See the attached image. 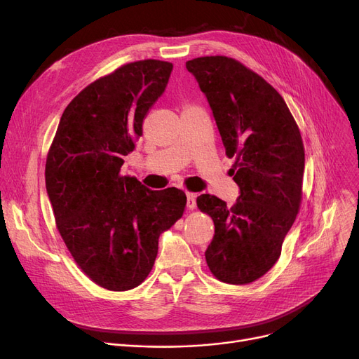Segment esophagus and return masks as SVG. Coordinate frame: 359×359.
<instances>
[{
  "label": "esophagus",
  "mask_w": 359,
  "mask_h": 359,
  "mask_svg": "<svg viewBox=\"0 0 359 359\" xmlns=\"http://www.w3.org/2000/svg\"><path fill=\"white\" fill-rule=\"evenodd\" d=\"M196 198H197V194L187 193V208H189L190 210L196 209Z\"/></svg>",
  "instance_id": "1"
}]
</instances>
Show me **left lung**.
Masks as SVG:
<instances>
[{
	"instance_id": "1",
	"label": "left lung",
	"mask_w": 359,
	"mask_h": 359,
	"mask_svg": "<svg viewBox=\"0 0 359 359\" xmlns=\"http://www.w3.org/2000/svg\"><path fill=\"white\" fill-rule=\"evenodd\" d=\"M206 95L240 187L232 208L201 194L197 206L215 224L206 252L213 276L231 285L257 280L275 266L302 198L305 153L283 97L257 73L228 57L185 62Z\"/></svg>"
}]
</instances>
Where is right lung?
Returning a JSON list of instances; mask_svg holds the SVG:
<instances>
[{
    "mask_svg": "<svg viewBox=\"0 0 359 359\" xmlns=\"http://www.w3.org/2000/svg\"><path fill=\"white\" fill-rule=\"evenodd\" d=\"M170 72V62L143 60L90 83L62 112L46 156L60 235L77 266L109 291H128L147 278L161 233L187 204L175 187L155 191L119 172Z\"/></svg>",
    "mask_w": 359,
    "mask_h": 359,
    "instance_id": "obj_1",
    "label": "right lung"
}]
</instances>
